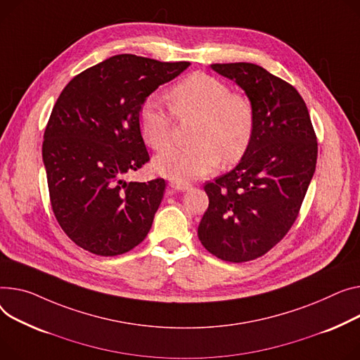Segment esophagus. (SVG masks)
I'll return each instance as SVG.
<instances>
[{
  "label": "esophagus",
  "instance_id": "esophagus-1",
  "mask_svg": "<svg viewBox=\"0 0 360 360\" xmlns=\"http://www.w3.org/2000/svg\"><path fill=\"white\" fill-rule=\"evenodd\" d=\"M169 186L174 188L175 191H188V189L193 188V185L188 184V182H176V181H172L169 184Z\"/></svg>",
  "mask_w": 360,
  "mask_h": 360
}]
</instances>
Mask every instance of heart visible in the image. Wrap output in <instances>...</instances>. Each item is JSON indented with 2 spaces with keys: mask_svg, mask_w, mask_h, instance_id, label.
Segmentation results:
<instances>
[{
  "mask_svg": "<svg viewBox=\"0 0 360 360\" xmlns=\"http://www.w3.org/2000/svg\"><path fill=\"white\" fill-rule=\"evenodd\" d=\"M171 110L178 118L198 117L189 148H172L155 159V169L172 181L185 182L214 172L224 163L240 160L255 133V111L243 94L211 75L194 74L169 91ZM156 97L140 107L139 124L153 149L171 145L175 120Z\"/></svg>",
  "mask_w": 360,
  "mask_h": 360,
  "instance_id": "obj_1",
  "label": "heart"
}]
</instances>
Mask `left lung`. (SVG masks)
Segmentation results:
<instances>
[{"label": "left lung", "instance_id": "1", "mask_svg": "<svg viewBox=\"0 0 360 360\" xmlns=\"http://www.w3.org/2000/svg\"><path fill=\"white\" fill-rule=\"evenodd\" d=\"M240 86L255 111L250 146L233 171L204 185L210 198L198 226L202 246L240 263L269 252L292 227L317 163L307 105L288 82L255 63H212Z\"/></svg>", "mask_w": 360, "mask_h": 360}]
</instances>
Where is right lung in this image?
I'll list each match as a JSON object with an SVG mask.
<instances>
[{"label": "right lung", "mask_w": 360, "mask_h": 360, "mask_svg": "<svg viewBox=\"0 0 360 360\" xmlns=\"http://www.w3.org/2000/svg\"><path fill=\"white\" fill-rule=\"evenodd\" d=\"M189 65L115 55L81 72L60 92L41 156L55 217L79 248L117 256L145 240L165 179L124 181L149 162L140 107Z\"/></svg>", "instance_id": "obj_1"}]
</instances>
